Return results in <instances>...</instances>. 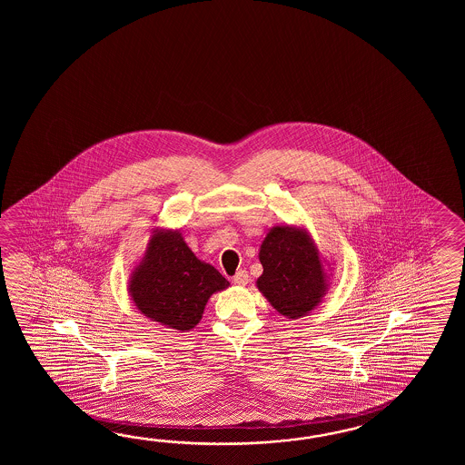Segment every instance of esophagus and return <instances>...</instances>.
<instances>
[{"mask_svg":"<svg viewBox=\"0 0 465 465\" xmlns=\"http://www.w3.org/2000/svg\"><path fill=\"white\" fill-rule=\"evenodd\" d=\"M232 281H234V284H237V286H246L247 282H249L247 271H244V269L237 271L236 276L232 277Z\"/></svg>","mask_w":465,"mask_h":465,"instance_id":"1","label":"esophagus"}]
</instances>
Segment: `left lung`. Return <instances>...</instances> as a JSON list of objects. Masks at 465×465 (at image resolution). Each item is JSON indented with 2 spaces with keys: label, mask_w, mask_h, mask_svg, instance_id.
Segmentation results:
<instances>
[{
  "label": "left lung",
  "mask_w": 465,
  "mask_h": 465,
  "mask_svg": "<svg viewBox=\"0 0 465 465\" xmlns=\"http://www.w3.org/2000/svg\"><path fill=\"white\" fill-rule=\"evenodd\" d=\"M259 261L264 271L256 281L257 289L279 314L299 319L322 302L331 264L322 259L306 228L287 224L269 229Z\"/></svg>",
  "instance_id": "left-lung-1"
}]
</instances>
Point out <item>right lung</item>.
I'll return each instance as SVG.
<instances>
[{"instance_id": "obj_1", "label": "right lung", "mask_w": 465, "mask_h": 465, "mask_svg": "<svg viewBox=\"0 0 465 465\" xmlns=\"http://www.w3.org/2000/svg\"><path fill=\"white\" fill-rule=\"evenodd\" d=\"M228 287V279L196 257L179 229H153L128 281L139 312L179 332L198 326L209 297Z\"/></svg>"}]
</instances>
